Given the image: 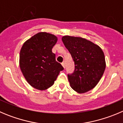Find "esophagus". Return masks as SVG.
<instances>
[{
	"label": "esophagus",
	"mask_w": 123,
	"mask_h": 123,
	"mask_svg": "<svg viewBox=\"0 0 123 123\" xmlns=\"http://www.w3.org/2000/svg\"><path fill=\"white\" fill-rule=\"evenodd\" d=\"M62 65L63 67L64 68H65V63H64V62H62Z\"/></svg>",
	"instance_id": "esophagus-1"
}]
</instances>
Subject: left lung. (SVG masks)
I'll return each mask as SVG.
<instances>
[{
    "label": "left lung",
    "mask_w": 123,
    "mask_h": 123,
    "mask_svg": "<svg viewBox=\"0 0 123 123\" xmlns=\"http://www.w3.org/2000/svg\"><path fill=\"white\" fill-rule=\"evenodd\" d=\"M75 64V70L68 75L70 86L78 93L94 88L106 66L105 56L98 45L81 37L64 36L62 38Z\"/></svg>",
    "instance_id": "1"
}]
</instances>
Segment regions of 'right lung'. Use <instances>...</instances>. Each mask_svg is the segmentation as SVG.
<instances>
[{"mask_svg": "<svg viewBox=\"0 0 123 123\" xmlns=\"http://www.w3.org/2000/svg\"><path fill=\"white\" fill-rule=\"evenodd\" d=\"M57 37L47 32H39L22 45L19 66L27 82L32 87L45 90L52 86L63 68L56 62L52 49Z\"/></svg>", "mask_w": 123, "mask_h": 123, "instance_id": "right-lung-1", "label": "right lung"}]
</instances>
